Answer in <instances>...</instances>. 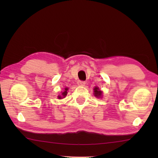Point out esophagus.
<instances>
[{
    "mask_svg": "<svg viewBox=\"0 0 158 158\" xmlns=\"http://www.w3.org/2000/svg\"><path fill=\"white\" fill-rule=\"evenodd\" d=\"M77 84L80 86H84L85 85V82L84 81H80L79 80V81L77 82Z\"/></svg>",
    "mask_w": 158,
    "mask_h": 158,
    "instance_id": "34e87169",
    "label": "esophagus"
}]
</instances>
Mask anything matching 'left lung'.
<instances>
[{"mask_svg": "<svg viewBox=\"0 0 158 158\" xmlns=\"http://www.w3.org/2000/svg\"><path fill=\"white\" fill-rule=\"evenodd\" d=\"M94 96H96V97L101 96L102 92L100 91L98 88H97V87H96V88L94 89Z\"/></svg>", "mask_w": 158, "mask_h": 158, "instance_id": "left-lung-1", "label": "left lung"}]
</instances>
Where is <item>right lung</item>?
Segmentation results:
<instances>
[{
    "label": "right lung",
    "mask_w": 158,
    "mask_h": 158,
    "mask_svg": "<svg viewBox=\"0 0 158 158\" xmlns=\"http://www.w3.org/2000/svg\"><path fill=\"white\" fill-rule=\"evenodd\" d=\"M67 90H68V88H65V91L63 92V93H62V97H65L67 95ZM58 98L59 99H61L62 98V96H58Z\"/></svg>",
    "instance_id": "right-lung-1"
}]
</instances>
